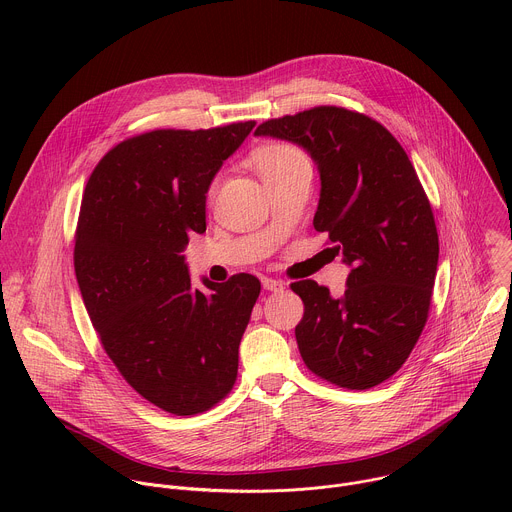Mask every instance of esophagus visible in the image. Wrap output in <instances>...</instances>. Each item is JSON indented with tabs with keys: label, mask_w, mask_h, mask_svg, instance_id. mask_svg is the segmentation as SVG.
I'll return each mask as SVG.
<instances>
[{
	"label": "esophagus",
	"mask_w": 512,
	"mask_h": 512,
	"mask_svg": "<svg viewBox=\"0 0 512 512\" xmlns=\"http://www.w3.org/2000/svg\"><path fill=\"white\" fill-rule=\"evenodd\" d=\"M261 283H263V289H265V291H281V289L285 287L281 281L271 279V277H263Z\"/></svg>",
	"instance_id": "obj_1"
}]
</instances>
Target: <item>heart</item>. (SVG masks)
I'll use <instances>...</instances> for the list:
<instances>
[{
	"label": "heart",
	"instance_id": "b5f03b06",
	"mask_svg": "<svg viewBox=\"0 0 512 512\" xmlns=\"http://www.w3.org/2000/svg\"><path fill=\"white\" fill-rule=\"evenodd\" d=\"M253 164L261 174L263 182H269L300 166H308L310 162L298 148H294V145L273 143V145H265V148H259L253 154Z\"/></svg>",
	"mask_w": 512,
	"mask_h": 512
}]
</instances>
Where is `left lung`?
<instances>
[{
  "label": "left lung",
  "mask_w": 512,
  "mask_h": 512,
  "mask_svg": "<svg viewBox=\"0 0 512 512\" xmlns=\"http://www.w3.org/2000/svg\"><path fill=\"white\" fill-rule=\"evenodd\" d=\"M255 135L304 148L320 172L314 229L350 267L332 298L312 279L291 283L304 302L296 340L306 367L346 389H371L411 354L429 312L437 229L401 143L375 119L314 107L265 121Z\"/></svg>",
  "instance_id": "left-lung-1"
}]
</instances>
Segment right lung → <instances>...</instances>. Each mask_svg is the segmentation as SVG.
<instances>
[{
  "mask_svg": "<svg viewBox=\"0 0 512 512\" xmlns=\"http://www.w3.org/2000/svg\"><path fill=\"white\" fill-rule=\"evenodd\" d=\"M255 121L158 129L113 148L91 174L77 227L75 271L101 344L150 403L194 415L235 385L239 344L259 298L249 273L190 281L182 251L206 231L208 188Z\"/></svg>",
  "mask_w": 512,
  "mask_h": 512,
  "instance_id": "obj_1",
  "label": "right lung"
}]
</instances>
